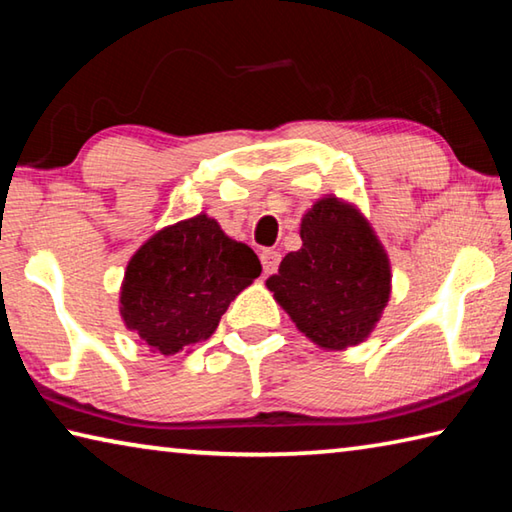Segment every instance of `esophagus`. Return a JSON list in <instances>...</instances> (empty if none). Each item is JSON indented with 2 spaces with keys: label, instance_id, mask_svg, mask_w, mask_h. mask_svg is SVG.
Listing matches in <instances>:
<instances>
[{
  "label": "esophagus",
  "instance_id": "34e87169",
  "mask_svg": "<svg viewBox=\"0 0 512 512\" xmlns=\"http://www.w3.org/2000/svg\"><path fill=\"white\" fill-rule=\"evenodd\" d=\"M259 259H262L264 273H266V275H271V273H275V271H277V266H280V259H282V255L277 253V250L266 248V250H262V255H259Z\"/></svg>",
  "mask_w": 512,
  "mask_h": 512
}]
</instances>
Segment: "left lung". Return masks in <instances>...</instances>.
I'll return each mask as SVG.
<instances>
[{"label":"left lung","mask_w":512,"mask_h":512,"mask_svg":"<svg viewBox=\"0 0 512 512\" xmlns=\"http://www.w3.org/2000/svg\"><path fill=\"white\" fill-rule=\"evenodd\" d=\"M302 248L266 280L300 332L323 348L361 343L391 293L384 248L354 207L323 198L300 225Z\"/></svg>","instance_id":"1"}]
</instances>
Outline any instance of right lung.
<instances>
[{
    "mask_svg": "<svg viewBox=\"0 0 512 512\" xmlns=\"http://www.w3.org/2000/svg\"><path fill=\"white\" fill-rule=\"evenodd\" d=\"M259 273L253 250L198 214L164 228L133 255L121 287V316L162 354L189 350L210 339L230 302Z\"/></svg>",
    "mask_w": 512,
    "mask_h": 512,
    "instance_id": "obj_1",
    "label": "right lung"
}]
</instances>
